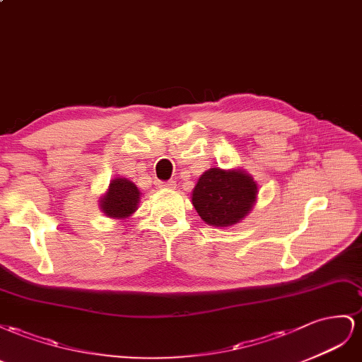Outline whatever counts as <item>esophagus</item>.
<instances>
[{
	"label": "esophagus",
	"instance_id": "1",
	"mask_svg": "<svg viewBox=\"0 0 362 362\" xmlns=\"http://www.w3.org/2000/svg\"><path fill=\"white\" fill-rule=\"evenodd\" d=\"M158 187H159L160 189H173V188H175V182H173V180H168V182H159V183H158Z\"/></svg>",
	"mask_w": 362,
	"mask_h": 362
}]
</instances>
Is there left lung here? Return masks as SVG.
Returning <instances> with one entry per match:
<instances>
[{
	"mask_svg": "<svg viewBox=\"0 0 362 362\" xmlns=\"http://www.w3.org/2000/svg\"><path fill=\"white\" fill-rule=\"evenodd\" d=\"M256 194V183L244 171L211 168L195 185L192 204L203 221L227 227L240 223L249 214Z\"/></svg>",
	"mask_w": 362,
	"mask_h": 362,
	"instance_id": "obj_1",
	"label": "left lung"
}]
</instances>
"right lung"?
I'll use <instances>...</instances> for the list:
<instances>
[{
  "mask_svg": "<svg viewBox=\"0 0 362 362\" xmlns=\"http://www.w3.org/2000/svg\"><path fill=\"white\" fill-rule=\"evenodd\" d=\"M139 191L135 183L127 179H113L107 194L101 200V209L112 218H127L138 208Z\"/></svg>",
  "mask_w": 362,
  "mask_h": 362,
  "instance_id": "obj_1",
  "label": "right lung"
}]
</instances>
